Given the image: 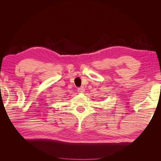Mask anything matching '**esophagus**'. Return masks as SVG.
I'll return each instance as SVG.
<instances>
[{"label": "esophagus", "instance_id": "34e87169", "mask_svg": "<svg viewBox=\"0 0 161 161\" xmlns=\"http://www.w3.org/2000/svg\"><path fill=\"white\" fill-rule=\"evenodd\" d=\"M78 91L80 92V93H83L84 91V88L83 86H81L80 88H78Z\"/></svg>", "mask_w": 161, "mask_h": 161}]
</instances>
